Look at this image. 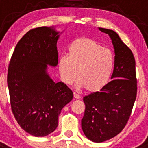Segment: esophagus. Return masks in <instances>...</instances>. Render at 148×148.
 I'll list each match as a JSON object with an SVG mask.
<instances>
[{
    "mask_svg": "<svg viewBox=\"0 0 148 148\" xmlns=\"http://www.w3.org/2000/svg\"><path fill=\"white\" fill-rule=\"evenodd\" d=\"M73 98H74L75 99H80L81 96L79 95H78V94L75 93V92H74V93H73Z\"/></svg>",
    "mask_w": 148,
    "mask_h": 148,
    "instance_id": "esophagus-1",
    "label": "esophagus"
}]
</instances>
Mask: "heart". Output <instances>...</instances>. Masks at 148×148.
<instances>
[{
    "label": "heart",
    "mask_w": 148,
    "mask_h": 148,
    "mask_svg": "<svg viewBox=\"0 0 148 148\" xmlns=\"http://www.w3.org/2000/svg\"><path fill=\"white\" fill-rule=\"evenodd\" d=\"M58 66L64 83L71 84L78 75V88L95 92L101 90L110 79L114 56L96 40L81 37L72 41L67 48V56H61Z\"/></svg>",
    "instance_id": "heart-1"
}]
</instances>
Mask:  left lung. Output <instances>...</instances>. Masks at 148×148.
<instances>
[{
	"mask_svg": "<svg viewBox=\"0 0 148 148\" xmlns=\"http://www.w3.org/2000/svg\"><path fill=\"white\" fill-rule=\"evenodd\" d=\"M108 34L115 51L111 78L99 92L83 99L85 111L82 119L84 135L94 142L113 138L124 129L136 99V61L132 51L113 30L99 28Z\"/></svg>",
	"mask_w": 148,
	"mask_h": 148,
	"instance_id": "obj_1",
	"label": "left lung"
}]
</instances>
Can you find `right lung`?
I'll return each instance as SVG.
<instances>
[{"mask_svg":"<svg viewBox=\"0 0 148 148\" xmlns=\"http://www.w3.org/2000/svg\"><path fill=\"white\" fill-rule=\"evenodd\" d=\"M53 27L29 30L17 44L10 59L7 84L12 113L30 135L43 137L56 130L62 108L73 94L62 82L55 83L47 65L58 64L57 40Z\"/></svg>","mask_w":148,"mask_h":148,"instance_id":"add662e5","label":"right lung"}]
</instances>
